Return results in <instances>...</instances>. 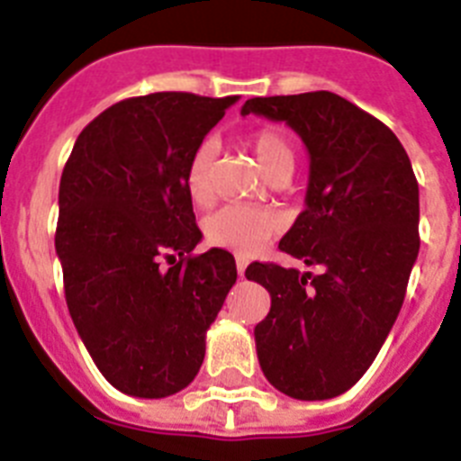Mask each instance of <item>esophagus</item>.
<instances>
[{
    "mask_svg": "<svg viewBox=\"0 0 461 461\" xmlns=\"http://www.w3.org/2000/svg\"><path fill=\"white\" fill-rule=\"evenodd\" d=\"M235 266H238V275L242 276L244 270H247V258H244V256H238V258H235Z\"/></svg>",
    "mask_w": 461,
    "mask_h": 461,
    "instance_id": "1",
    "label": "esophagus"
}]
</instances>
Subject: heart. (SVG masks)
Returning a JSON list of instances; mask_svg holds the SVG:
<instances>
[{"mask_svg":"<svg viewBox=\"0 0 461 461\" xmlns=\"http://www.w3.org/2000/svg\"><path fill=\"white\" fill-rule=\"evenodd\" d=\"M247 145L258 158L260 170L267 175V180H288L295 170V149L286 133L275 126H263L251 131ZM212 161H214V145L203 142L194 149L186 164L185 186L195 205H207L212 198ZM275 233L276 221L270 212L251 205L221 207L205 221L207 242L240 256L256 254Z\"/></svg>","mask_w":461,"mask_h":461,"instance_id":"obj_1","label":"heart"}]
</instances>
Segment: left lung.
Returning a JSON list of instances; mask_svg holds the SVG:
<instances>
[{
    "instance_id": "left-lung-1",
    "label": "left lung",
    "mask_w": 461,
    "mask_h": 461,
    "mask_svg": "<svg viewBox=\"0 0 461 461\" xmlns=\"http://www.w3.org/2000/svg\"><path fill=\"white\" fill-rule=\"evenodd\" d=\"M251 113L307 145V207L279 249L323 267H247L272 297L254 330L260 369L293 399L337 397L367 372L404 303L420 249L418 180L397 136L339 94L256 96L242 105Z\"/></svg>"
}]
</instances>
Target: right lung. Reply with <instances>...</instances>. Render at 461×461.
<instances>
[{"mask_svg":"<svg viewBox=\"0 0 461 461\" xmlns=\"http://www.w3.org/2000/svg\"><path fill=\"white\" fill-rule=\"evenodd\" d=\"M238 96L157 92L110 105L73 145L59 182L55 249L68 313L105 381L133 397L180 393L238 279L203 233L185 186L194 149ZM180 255L168 271L161 258Z\"/></svg>","mask_w":461,"mask_h":461,"instance_id":"right-lung-1","label":"right lung"}]
</instances>
